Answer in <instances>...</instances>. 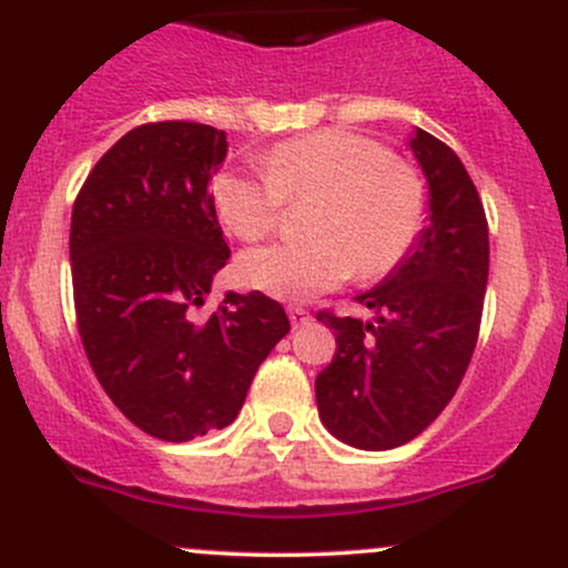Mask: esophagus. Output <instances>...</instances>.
Instances as JSON below:
<instances>
[{
  "instance_id": "34e87169",
  "label": "esophagus",
  "mask_w": 568,
  "mask_h": 568,
  "mask_svg": "<svg viewBox=\"0 0 568 568\" xmlns=\"http://www.w3.org/2000/svg\"><path fill=\"white\" fill-rule=\"evenodd\" d=\"M288 318H291V326H294V329H302V326L310 324V313L304 307H300V304H291Z\"/></svg>"
}]
</instances>
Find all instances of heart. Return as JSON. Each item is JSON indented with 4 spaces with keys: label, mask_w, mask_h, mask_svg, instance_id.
<instances>
[{
    "label": "heart",
    "mask_w": 568,
    "mask_h": 568,
    "mask_svg": "<svg viewBox=\"0 0 568 568\" xmlns=\"http://www.w3.org/2000/svg\"><path fill=\"white\" fill-rule=\"evenodd\" d=\"M318 195L307 217L313 236L247 250L239 277L283 302L313 300L359 268L389 272L408 255L425 223V184L384 143L351 130H318L277 143L264 171H225L214 179L220 220L242 242L272 234L285 201Z\"/></svg>",
    "instance_id": "b5f03b06"
}]
</instances>
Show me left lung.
<instances>
[{
  "label": "left lung",
  "instance_id": "8db88e82",
  "mask_svg": "<svg viewBox=\"0 0 568 568\" xmlns=\"http://www.w3.org/2000/svg\"><path fill=\"white\" fill-rule=\"evenodd\" d=\"M425 171L429 220L414 247L356 302L373 318L318 313L337 354L315 378L318 416L343 444L386 452L414 440L455 397L485 307L489 239L463 160L422 128L408 141Z\"/></svg>",
  "mask_w": 568,
  "mask_h": 568
}]
</instances>
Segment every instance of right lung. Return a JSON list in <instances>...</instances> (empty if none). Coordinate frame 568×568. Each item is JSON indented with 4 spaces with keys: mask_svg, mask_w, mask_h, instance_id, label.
Masks as SVG:
<instances>
[{
    "mask_svg": "<svg viewBox=\"0 0 568 568\" xmlns=\"http://www.w3.org/2000/svg\"><path fill=\"white\" fill-rule=\"evenodd\" d=\"M229 141L199 122L122 135L83 182L70 223L79 334L100 386L171 444L229 427L291 329L261 291L201 313L231 250L209 195Z\"/></svg>",
    "mask_w": 568,
    "mask_h": 568,
    "instance_id": "1",
    "label": "right lung"
}]
</instances>
